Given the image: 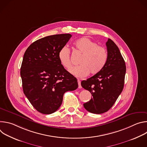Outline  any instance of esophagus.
<instances>
[{
    "mask_svg": "<svg viewBox=\"0 0 147 147\" xmlns=\"http://www.w3.org/2000/svg\"><path fill=\"white\" fill-rule=\"evenodd\" d=\"M77 81H78V88H81L82 87H81V81L78 79Z\"/></svg>",
    "mask_w": 147,
    "mask_h": 147,
    "instance_id": "obj_1",
    "label": "esophagus"
}]
</instances>
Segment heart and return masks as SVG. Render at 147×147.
Returning <instances> with one entry per match:
<instances>
[{
  "instance_id": "b5f03b06",
  "label": "heart",
  "mask_w": 147,
  "mask_h": 147,
  "mask_svg": "<svg viewBox=\"0 0 147 147\" xmlns=\"http://www.w3.org/2000/svg\"><path fill=\"white\" fill-rule=\"evenodd\" d=\"M74 47L77 52L81 55L78 64L72 68L70 72L77 77H86L89 73L94 75L99 73L105 65L108 59L106 49L98 46L95 42L88 38L83 37L76 40ZM58 59L61 65L69 70L71 67L70 51L66 47H63L58 52Z\"/></svg>"
}]
</instances>
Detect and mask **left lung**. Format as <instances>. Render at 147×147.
<instances>
[{
  "label": "left lung",
  "instance_id": "1",
  "mask_svg": "<svg viewBox=\"0 0 147 147\" xmlns=\"http://www.w3.org/2000/svg\"><path fill=\"white\" fill-rule=\"evenodd\" d=\"M106 45L108 59L103 69L81 82L82 88L89 91L92 96L90 101L84 103V107L95 114L106 112L113 105L123 91L126 71L117 46L111 39H108Z\"/></svg>",
  "mask_w": 147,
  "mask_h": 147
}]
</instances>
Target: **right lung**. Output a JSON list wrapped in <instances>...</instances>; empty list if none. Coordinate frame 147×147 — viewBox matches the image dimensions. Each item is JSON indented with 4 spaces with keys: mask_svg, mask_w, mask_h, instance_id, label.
Segmentation results:
<instances>
[{
    "mask_svg": "<svg viewBox=\"0 0 147 147\" xmlns=\"http://www.w3.org/2000/svg\"><path fill=\"white\" fill-rule=\"evenodd\" d=\"M71 37L69 34L40 38L24 53L20 75L23 92L39 112L49 115L60 107L64 94L78 88L77 78L63 66L59 50Z\"/></svg>",
    "mask_w": 147,
    "mask_h": 147,
    "instance_id": "1",
    "label": "right lung"
}]
</instances>
